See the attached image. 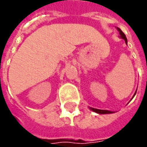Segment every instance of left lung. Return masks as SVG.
Instances as JSON below:
<instances>
[{"instance_id":"left-lung-1","label":"left lung","mask_w":147,"mask_h":147,"mask_svg":"<svg viewBox=\"0 0 147 147\" xmlns=\"http://www.w3.org/2000/svg\"><path fill=\"white\" fill-rule=\"evenodd\" d=\"M117 30L119 31V33H120V38L123 39L124 41H125V43L127 44V38L125 36V34L122 32V30H120L119 27H117ZM136 93H135V94L134 96L136 95ZM134 96H133V98H134ZM90 109L93 112H94V113H99V114H109V113H113L114 112L113 111H109V110H105V109H94V108H90Z\"/></svg>"}]
</instances>
